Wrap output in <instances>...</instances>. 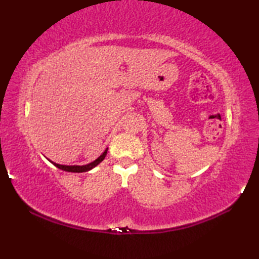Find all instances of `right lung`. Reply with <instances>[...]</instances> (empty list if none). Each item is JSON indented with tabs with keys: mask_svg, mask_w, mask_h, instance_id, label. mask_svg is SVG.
<instances>
[{
	"mask_svg": "<svg viewBox=\"0 0 259 259\" xmlns=\"http://www.w3.org/2000/svg\"><path fill=\"white\" fill-rule=\"evenodd\" d=\"M107 152H108V148L103 151V153H102L100 157H99L98 159H96L95 161H92V162L88 163V164H84V166H67V164H60V163L53 162V161L50 160V159H48V160L50 161L51 163H53L54 166L58 167L59 169L64 170V171H68V172H85V171H89V170L93 169L96 166H98V164L100 163L104 158H106Z\"/></svg>",
	"mask_w": 259,
	"mask_h": 259,
	"instance_id": "add662e5",
	"label": "right lung"
}]
</instances>
